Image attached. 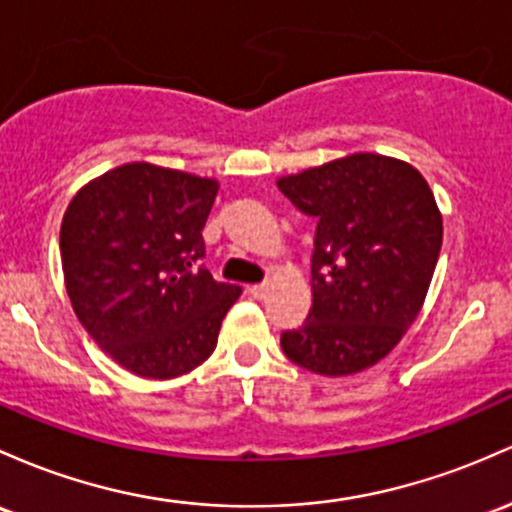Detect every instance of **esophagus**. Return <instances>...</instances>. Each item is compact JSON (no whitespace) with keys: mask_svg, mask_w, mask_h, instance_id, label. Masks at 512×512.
<instances>
[{"mask_svg":"<svg viewBox=\"0 0 512 512\" xmlns=\"http://www.w3.org/2000/svg\"><path fill=\"white\" fill-rule=\"evenodd\" d=\"M267 291H269V284H267V282H262V284H252V286H250V294L255 296V299H265Z\"/></svg>","mask_w":512,"mask_h":512,"instance_id":"34e87169","label":"esophagus"}]
</instances>
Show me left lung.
<instances>
[{
    "label": "left lung",
    "instance_id": "left-lung-1",
    "mask_svg": "<svg viewBox=\"0 0 512 512\" xmlns=\"http://www.w3.org/2000/svg\"><path fill=\"white\" fill-rule=\"evenodd\" d=\"M286 199L318 221L313 306L282 333L284 355L323 376L364 372L418 318L442 247V213L408 162L355 153L277 179Z\"/></svg>",
    "mask_w": 512,
    "mask_h": 512
}]
</instances>
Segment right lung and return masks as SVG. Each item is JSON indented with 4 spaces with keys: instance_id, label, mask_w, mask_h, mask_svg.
<instances>
[{
    "instance_id": "1",
    "label": "right lung",
    "mask_w": 512,
    "mask_h": 512,
    "mask_svg": "<svg viewBox=\"0 0 512 512\" xmlns=\"http://www.w3.org/2000/svg\"><path fill=\"white\" fill-rule=\"evenodd\" d=\"M216 194V179L128 162L67 204L60 257L72 308L101 350L143 379L204 364L240 296L199 265Z\"/></svg>"
}]
</instances>
